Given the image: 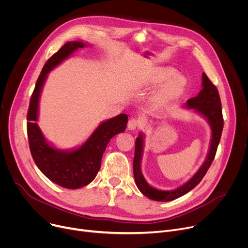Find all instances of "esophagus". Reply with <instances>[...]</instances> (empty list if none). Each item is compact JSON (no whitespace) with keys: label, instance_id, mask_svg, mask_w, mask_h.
<instances>
[{"label":"esophagus","instance_id":"34e87169","mask_svg":"<svg viewBox=\"0 0 248 248\" xmlns=\"http://www.w3.org/2000/svg\"><path fill=\"white\" fill-rule=\"evenodd\" d=\"M140 126H141V121L140 119H135V117H133V119L128 121L127 127L129 129H137V128H140Z\"/></svg>","mask_w":248,"mask_h":248}]
</instances>
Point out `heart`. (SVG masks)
<instances>
[{
  "label": "heart",
  "mask_w": 248,
  "mask_h": 248,
  "mask_svg": "<svg viewBox=\"0 0 248 248\" xmlns=\"http://www.w3.org/2000/svg\"><path fill=\"white\" fill-rule=\"evenodd\" d=\"M175 74V72L171 69H166L161 71L157 76H155V82L161 83L166 80H169L170 78ZM185 86V80L183 77L177 76L173 80L168 82L160 91L158 100L160 103H166L168 101H171L175 98H177L182 93H183V89Z\"/></svg>",
  "instance_id": "1"
}]
</instances>
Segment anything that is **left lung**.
<instances>
[{"mask_svg": "<svg viewBox=\"0 0 248 248\" xmlns=\"http://www.w3.org/2000/svg\"><path fill=\"white\" fill-rule=\"evenodd\" d=\"M202 85L203 88L199 93V94L195 97H192L187 100L186 106L189 108L196 109L198 112L203 114L206 119L209 121L211 127H212V139H211V146L210 151L208 154L207 160L200 168V170L196 173L190 181H188L186 184L181 186L180 188L174 191H160L155 189L146 182L140 172V159H141V152H142V135L137 138L136 140V150H135V157H134V176L137 187L139 190L155 201H161V202H168L175 200L183 195L190 192L193 188L196 187L209 168L215 158V155L217 152V148L219 145V141L222 135V129L224 124V120L222 115V107H221V99L218 93L217 87L212 83V81L208 78V76L203 73L202 75Z\"/></svg>", "mask_w": 248, "mask_h": 248, "instance_id": "left-lung-1", "label": "left lung"}]
</instances>
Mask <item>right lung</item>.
Returning a JSON list of instances; mask_svg holds the SVG:
<instances>
[{
  "label": "right lung",
  "instance_id": "add662e5",
  "mask_svg": "<svg viewBox=\"0 0 248 248\" xmlns=\"http://www.w3.org/2000/svg\"><path fill=\"white\" fill-rule=\"evenodd\" d=\"M84 47L82 42H68L44 64L30 98L27 112V134L32 158L40 171L52 182L67 189H78L88 185L100 169L102 154L108 141L116 134L125 131L127 115L122 113L102 123L85 144L73 152L64 153L50 147L36 124L38 101L46 74L63 59Z\"/></svg>",
  "mask_w": 248,
  "mask_h": 248
}]
</instances>
